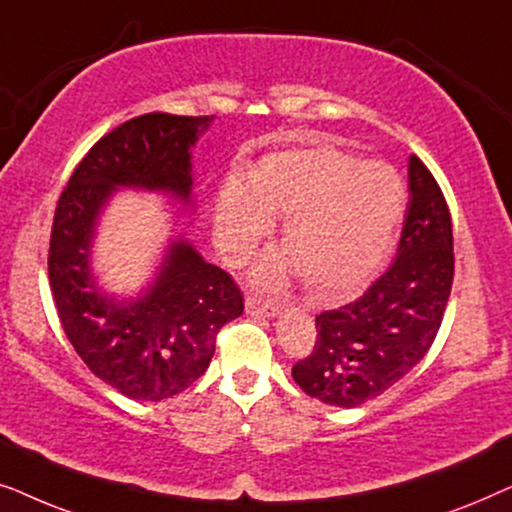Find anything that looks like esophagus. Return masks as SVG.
I'll list each match as a JSON object with an SVG mask.
<instances>
[{
	"label": "esophagus",
	"instance_id": "obj_1",
	"mask_svg": "<svg viewBox=\"0 0 512 512\" xmlns=\"http://www.w3.org/2000/svg\"><path fill=\"white\" fill-rule=\"evenodd\" d=\"M247 314L251 317H277L279 314V305L270 303V300H261V298H247Z\"/></svg>",
	"mask_w": 512,
	"mask_h": 512
}]
</instances>
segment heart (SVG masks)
<instances>
[{
    "instance_id": "heart-1",
    "label": "heart",
    "mask_w": 512,
    "mask_h": 512,
    "mask_svg": "<svg viewBox=\"0 0 512 512\" xmlns=\"http://www.w3.org/2000/svg\"><path fill=\"white\" fill-rule=\"evenodd\" d=\"M403 184L391 167L361 163L333 146L279 151L223 179L214 200V237L230 263L251 254L284 216L282 244L256 265L261 286H282L296 268L307 293L340 300L363 289L387 261L403 214Z\"/></svg>"
}]
</instances>
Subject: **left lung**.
<instances>
[{
  "instance_id": "8db88e82",
  "label": "left lung",
  "mask_w": 512,
  "mask_h": 512,
  "mask_svg": "<svg viewBox=\"0 0 512 512\" xmlns=\"http://www.w3.org/2000/svg\"><path fill=\"white\" fill-rule=\"evenodd\" d=\"M408 212L398 254L370 289L317 317V342L291 375L307 396L359 408L410 373L436 340L452 291V219L417 156L408 160Z\"/></svg>"
}]
</instances>
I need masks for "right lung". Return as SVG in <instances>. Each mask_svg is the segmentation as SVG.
I'll return each instance as SVG.
<instances>
[{
    "mask_svg": "<svg viewBox=\"0 0 512 512\" xmlns=\"http://www.w3.org/2000/svg\"><path fill=\"white\" fill-rule=\"evenodd\" d=\"M214 116L144 114L104 135L62 191L51 230L48 279L76 354L135 401H163L191 387L214 356L216 333L244 310L228 272L184 235L167 242L156 277L135 298H116L93 275V240L118 188L193 202V153Z\"/></svg>",
    "mask_w": 512,
    "mask_h": 512,
    "instance_id": "add662e5",
    "label": "right lung"
}]
</instances>
